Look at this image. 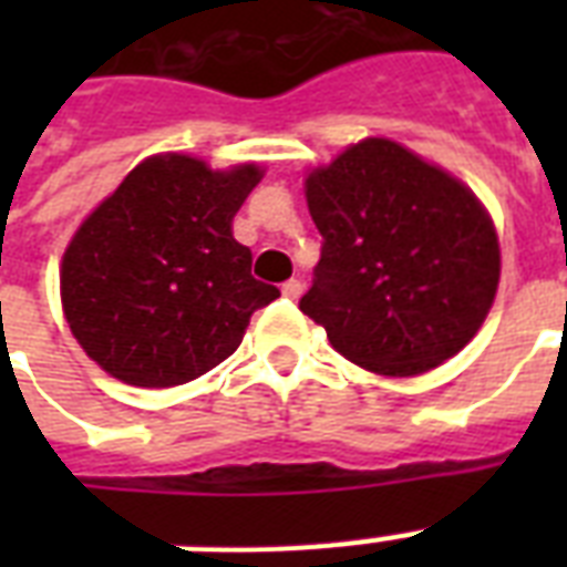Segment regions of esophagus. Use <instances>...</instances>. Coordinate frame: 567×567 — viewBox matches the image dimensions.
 Wrapping results in <instances>:
<instances>
[{
    "mask_svg": "<svg viewBox=\"0 0 567 567\" xmlns=\"http://www.w3.org/2000/svg\"><path fill=\"white\" fill-rule=\"evenodd\" d=\"M282 293L288 297V300H300V293H302L300 279H288V282L282 285Z\"/></svg>",
    "mask_w": 567,
    "mask_h": 567,
    "instance_id": "34e87169",
    "label": "esophagus"
}]
</instances>
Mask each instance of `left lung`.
Returning <instances> with one entry per match:
<instances>
[{
	"mask_svg": "<svg viewBox=\"0 0 567 567\" xmlns=\"http://www.w3.org/2000/svg\"><path fill=\"white\" fill-rule=\"evenodd\" d=\"M306 199L323 247L300 311L344 359L414 377L476 336L501 282V247L462 182L368 137L309 173Z\"/></svg>",
	"mask_w": 567,
	"mask_h": 567,
	"instance_id": "left-lung-1",
	"label": "left lung"
}]
</instances>
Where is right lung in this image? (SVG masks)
I'll return each mask as SVG.
<instances>
[{"instance_id": "add662e5", "label": "right lung", "mask_w": 567, "mask_h": 567, "mask_svg": "<svg viewBox=\"0 0 567 567\" xmlns=\"http://www.w3.org/2000/svg\"><path fill=\"white\" fill-rule=\"evenodd\" d=\"M258 179L256 164L212 171L190 155H153L79 226L61 261V302L102 371L171 388L238 350L252 311L279 297L231 238Z\"/></svg>"}]
</instances>
